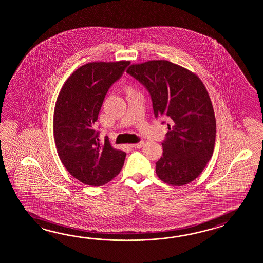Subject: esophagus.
I'll list each match as a JSON object with an SVG mask.
<instances>
[{
    "instance_id": "obj_1",
    "label": "esophagus",
    "mask_w": 263,
    "mask_h": 263,
    "mask_svg": "<svg viewBox=\"0 0 263 263\" xmlns=\"http://www.w3.org/2000/svg\"><path fill=\"white\" fill-rule=\"evenodd\" d=\"M143 145H144V142H139V143H137V144L130 145V147L134 148V149H140V148L143 147Z\"/></svg>"
}]
</instances>
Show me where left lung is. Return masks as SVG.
<instances>
[{"mask_svg": "<svg viewBox=\"0 0 263 263\" xmlns=\"http://www.w3.org/2000/svg\"><path fill=\"white\" fill-rule=\"evenodd\" d=\"M127 73L148 91L155 118L170 119L157 176L175 186L193 181L212 158L216 134L213 104L201 80L165 60L132 65Z\"/></svg>", "mask_w": 263, "mask_h": 263, "instance_id": "8db88e82", "label": "left lung"}]
</instances>
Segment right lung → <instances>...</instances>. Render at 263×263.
Masks as SVG:
<instances>
[{
    "instance_id": "right-lung-1",
    "label": "right lung",
    "mask_w": 263,
    "mask_h": 263,
    "mask_svg": "<svg viewBox=\"0 0 263 263\" xmlns=\"http://www.w3.org/2000/svg\"><path fill=\"white\" fill-rule=\"evenodd\" d=\"M129 62H93L79 67L62 87L53 115L59 158L67 171L84 184L102 186L118 176L126 153L101 143L94 129L109 88L121 78Z\"/></svg>"
}]
</instances>
